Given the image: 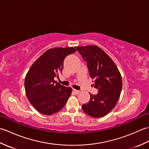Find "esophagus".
I'll return each instance as SVG.
<instances>
[{"mask_svg":"<svg viewBox=\"0 0 149 149\" xmlns=\"http://www.w3.org/2000/svg\"><path fill=\"white\" fill-rule=\"evenodd\" d=\"M73 91H74V92L75 93V94H78V93H79V92H80V91H79V90H75V89H74V90H73Z\"/></svg>","mask_w":149,"mask_h":149,"instance_id":"1","label":"esophagus"}]
</instances>
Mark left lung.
<instances>
[{
  "label": "left lung",
  "mask_w": 149,
  "mask_h": 149,
  "mask_svg": "<svg viewBox=\"0 0 149 149\" xmlns=\"http://www.w3.org/2000/svg\"><path fill=\"white\" fill-rule=\"evenodd\" d=\"M75 48L86 61L94 87L98 89L97 94H90V101L83 104L82 108L93 118L103 117L115 107L119 99L122 88L121 74L113 60L99 47Z\"/></svg>",
  "instance_id": "left-lung-1"
}]
</instances>
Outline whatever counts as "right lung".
Masks as SVG:
<instances>
[{
  "label": "right lung",
  "instance_id": "add662e5",
  "mask_svg": "<svg viewBox=\"0 0 149 149\" xmlns=\"http://www.w3.org/2000/svg\"><path fill=\"white\" fill-rule=\"evenodd\" d=\"M75 52L74 47L50 49L31 66L25 78V90L38 111L52 115L65 106L72 90L57 83L54 77L61 73L65 58Z\"/></svg>",
  "mask_w": 149,
  "mask_h": 149
}]
</instances>
